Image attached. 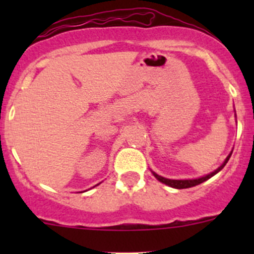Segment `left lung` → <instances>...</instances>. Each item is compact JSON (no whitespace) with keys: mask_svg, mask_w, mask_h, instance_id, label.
<instances>
[{"mask_svg":"<svg viewBox=\"0 0 254 254\" xmlns=\"http://www.w3.org/2000/svg\"><path fill=\"white\" fill-rule=\"evenodd\" d=\"M231 155H232V152H230L229 156H227V157H226V160L224 161V163H222V165L220 166L219 168H216V170H215L214 172L209 173V175H206V176L199 177V178H194V179H170V178H165V177H162V176H158L157 173L152 172V171H151V172H152V175L155 176V178L157 179V181H160L161 183L166 184V186H168V187H172V188H176V189L191 188V187L198 186V184L203 183V182H205L209 178H211L212 176H215V175H216V173H219L220 171H221L222 168L225 167V165H226L227 161L230 160Z\"/></svg>","mask_w":254,"mask_h":254,"instance_id":"obj_1","label":"left lung"}]
</instances>
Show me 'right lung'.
<instances>
[{
  "label": "right lung",
  "mask_w": 254,
  "mask_h": 254,
  "mask_svg": "<svg viewBox=\"0 0 254 254\" xmlns=\"http://www.w3.org/2000/svg\"><path fill=\"white\" fill-rule=\"evenodd\" d=\"M97 186H98V184H97Z\"/></svg>",
  "instance_id": "1"
}]
</instances>
